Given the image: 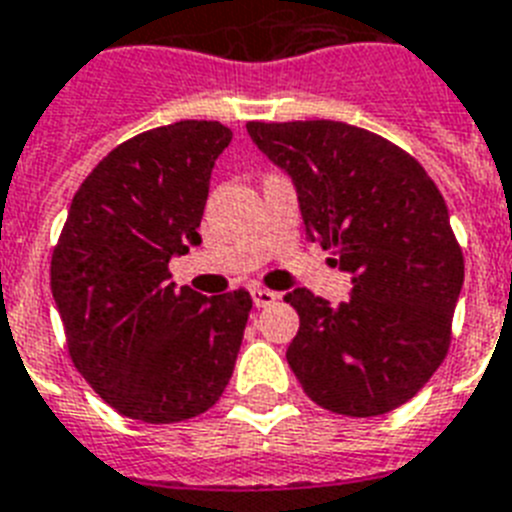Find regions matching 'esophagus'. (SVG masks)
Instances as JSON below:
<instances>
[{"label": "esophagus", "instance_id": "obj_1", "mask_svg": "<svg viewBox=\"0 0 512 512\" xmlns=\"http://www.w3.org/2000/svg\"><path fill=\"white\" fill-rule=\"evenodd\" d=\"M251 298H253V306L256 308H266V306H272V303L280 301V295L274 293V290H266V287H253Z\"/></svg>", "mask_w": 512, "mask_h": 512}]
</instances>
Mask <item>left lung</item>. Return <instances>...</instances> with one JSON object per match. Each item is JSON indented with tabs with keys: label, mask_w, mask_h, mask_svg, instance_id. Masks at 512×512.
Wrapping results in <instances>:
<instances>
[{
	"label": "left lung",
	"mask_w": 512,
	"mask_h": 512,
	"mask_svg": "<svg viewBox=\"0 0 512 512\" xmlns=\"http://www.w3.org/2000/svg\"><path fill=\"white\" fill-rule=\"evenodd\" d=\"M253 143L293 177L311 243L353 277L348 301L298 287L287 363L303 392L340 416L408 403L450 348L463 251L434 180L408 151L335 120L248 122Z\"/></svg>",
	"instance_id": "left-lung-1"
}]
</instances>
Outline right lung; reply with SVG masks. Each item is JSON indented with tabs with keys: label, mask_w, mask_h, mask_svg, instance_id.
I'll list each match as a JSON object with an SVG mask.
<instances>
[{
	"label": "right lung",
	"mask_w": 512,
	"mask_h": 512,
	"mask_svg": "<svg viewBox=\"0 0 512 512\" xmlns=\"http://www.w3.org/2000/svg\"><path fill=\"white\" fill-rule=\"evenodd\" d=\"M232 130L180 120L120 143L80 183L52 253L67 350L101 400L146 424L209 411L235 369L253 301L170 282L201 243L211 167Z\"/></svg>",
	"instance_id": "add662e5"
}]
</instances>
